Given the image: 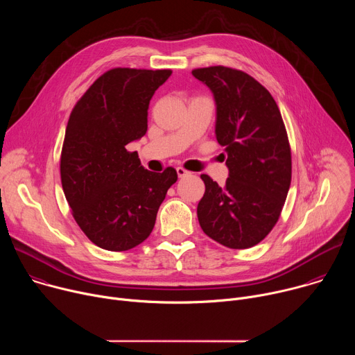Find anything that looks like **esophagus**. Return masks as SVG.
<instances>
[{
    "label": "esophagus",
    "instance_id": "1",
    "mask_svg": "<svg viewBox=\"0 0 355 355\" xmlns=\"http://www.w3.org/2000/svg\"><path fill=\"white\" fill-rule=\"evenodd\" d=\"M177 174H178V177H180V178H182V177H187V175H189L191 173H189L188 170L182 168V167H177Z\"/></svg>",
    "mask_w": 355,
    "mask_h": 355
}]
</instances>
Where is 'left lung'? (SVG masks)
Returning <instances> with one entry per match:
<instances>
[{
  "mask_svg": "<svg viewBox=\"0 0 355 355\" xmlns=\"http://www.w3.org/2000/svg\"><path fill=\"white\" fill-rule=\"evenodd\" d=\"M216 101V139L225 146L229 178L220 187L202 174L205 193L198 220L229 248L259 244L282 212L292 177L291 146L270 91L250 74L225 66L193 69Z\"/></svg>",
  "mask_w": 355,
  "mask_h": 355,
  "instance_id": "1",
  "label": "left lung"
}]
</instances>
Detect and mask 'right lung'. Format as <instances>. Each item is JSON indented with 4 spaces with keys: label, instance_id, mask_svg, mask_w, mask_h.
<instances>
[{
    "label": "right lung",
    "instance_id": "obj_1",
    "mask_svg": "<svg viewBox=\"0 0 355 355\" xmlns=\"http://www.w3.org/2000/svg\"><path fill=\"white\" fill-rule=\"evenodd\" d=\"M171 70L116 67L77 101L66 128L60 177L71 214L98 247L126 251L143 243L177 171L151 173L126 146L147 132V110Z\"/></svg>",
    "mask_w": 355,
    "mask_h": 355
}]
</instances>
